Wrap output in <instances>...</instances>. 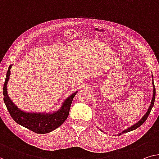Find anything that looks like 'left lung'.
Instances as JSON below:
<instances>
[{
  "label": "left lung",
  "mask_w": 159,
  "mask_h": 159,
  "mask_svg": "<svg viewBox=\"0 0 159 159\" xmlns=\"http://www.w3.org/2000/svg\"><path fill=\"white\" fill-rule=\"evenodd\" d=\"M151 76H152V84H153V96H152V98H151V104H150V106H149V107H148V108L147 111H146V113H145V114L143 115V116L142 117V118H141V119L139 120L138 122L136 123V124H134L133 125H131V127L128 128V129H125V130H124V131H120V133H118L117 136H120V135L124 134H125V133H127V132H129V131H134V130L136 129L137 128L140 127L141 125L142 124H143L144 122L146 121V120L147 119V118H148V116L149 113H150L151 109H152L153 104H154V101H155V96H156V89H155V86H154V83H153V74H152V75H151ZM100 131H101L102 132H103L101 129H100Z\"/></svg>",
  "instance_id": "left-lung-1"
}]
</instances>
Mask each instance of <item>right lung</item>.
<instances>
[{"label":"right lung","mask_w":159,"mask_h":159,"mask_svg":"<svg viewBox=\"0 0 159 159\" xmlns=\"http://www.w3.org/2000/svg\"><path fill=\"white\" fill-rule=\"evenodd\" d=\"M12 66L13 64L8 67L3 89L4 103L12 118L18 124L36 134H48L62 125L68 116L73 98L78 93V91L63 100L58 110L49 112H27L23 111L11 101L8 95L7 86L10 79Z\"/></svg>","instance_id":"obj_1"}]
</instances>
